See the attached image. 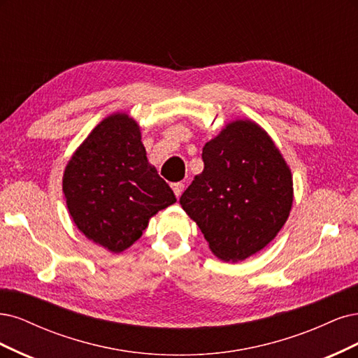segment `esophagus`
Listing matches in <instances>:
<instances>
[{"label":"esophagus","mask_w":358,"mask_h":358,"mask_svg":"<svg viewBox=\"0 0 358 358\" xmlns=\"http://www.w3.org/2000/svg\"><path fill=\"white\" fill-rule=\"evenodd\" d=\"M171 187H172V190H174V193H176L177 198H180L181 193H182V190H184V184H182V182H172V184H171Z\"/></svg>","instance_id":"esophagus-1"}]
</instances>
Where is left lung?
<instances>
[{
	"instance_id": "1",
	"label": "left lung",
	"mask_w": 358,
	"mask_h": 358,
	"mask_svg": "<svg viewBox=\"0 0 358 358\" xmlns=\"http://www.w3.org/2000/svg\"><path fill=\"white\" fill-rule=\"evenodd\" d=\"M203 171L180 198L213 255L242 262L278 235L293 205V176L260 124L229 122L203 145Z\"/></svg>"
}]
</instances>
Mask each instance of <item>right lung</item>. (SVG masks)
Instances as JSON below:
<instances>
[{
  "label": "right lung",
  "mask_w": 358,
  "mask_h": 358,
  "mask_svg": "<svg viewBox=\"0 0 358 358\" xmlns=\"http://www.w3.org/2000/svg\"><path fill=\"white\" fill-rule=\"evenodd\" d=\"M62 190L80 232L116 255L177 202L148 162L140 124L128 113H113L92 129L68 160Z\"/></svg>",
  "instance_id": "obj_1"
}]
</instances>
